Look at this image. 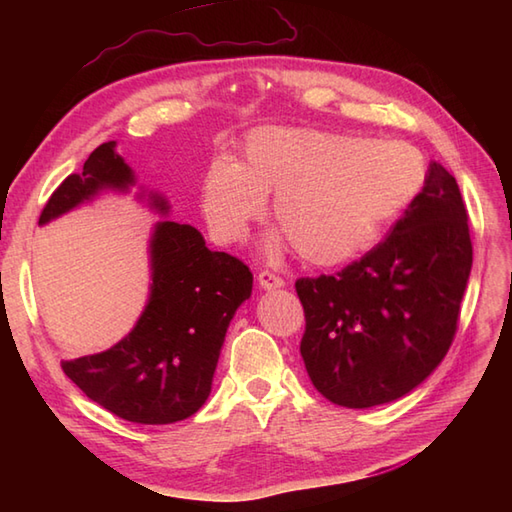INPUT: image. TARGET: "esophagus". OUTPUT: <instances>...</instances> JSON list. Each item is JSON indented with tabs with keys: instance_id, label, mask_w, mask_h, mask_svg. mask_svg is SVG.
I'll return each mask as SVG.
<instances>
[{
	"instance_id": "1",
	"label": "esophagus",
	"mask_w": 512,
	"mask_h": 512,
	"mask_svg": "<svg viewBox=\"0 0 512 512\" xmlns=\"http://www.w3.org/2000/svg\"><path fill=\"white\" fill-rule=\"evenodd\" d=\"M257 284H259V288H264V290H275V288L286 286V281L281 279L279 275L270 273V270H262V273L257 275Z\"/></svg>"
}]
</instances>
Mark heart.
Segmentation results:
<instances>
[{
  "label": "heart",
  "instance_id": "obj_1",
  "mask_svg": "<svg viewBox=\"0 0 512 512\" xmlns=\"http://www.w3.org/2000/svg\"><path fill=\"white\" fill-rule=\"evenodd\" d=\"M424 160L400 140H365L312 127H259L237 162L217 158L202 182V211L224 244L239 242L273 193L281 231L312 266H339L367 253L416 200Z\"/></svg>",
  "mask_w": 512,
  "mask_h": 512
}]
</instances>
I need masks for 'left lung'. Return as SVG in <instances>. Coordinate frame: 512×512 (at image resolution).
<instances>
[{"mask_svg": "<svg viewBox=\"0 0 512 512\" xmlns=\"http://www.w3.org/2000/svg\"><path fill=\"white\" fill-rule=\"evenodd\" d=\"M466 217L458 182L431 162L383 242L341 273L297 279L303 363L334 405L398 400L447 356L473 264Z\"/></svg>", "mask_w": 512, "mask_h": 512, "instance_id": "left-lung-1", "label": "left lung"}]
</instances>
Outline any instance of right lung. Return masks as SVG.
I'll use <instances>...</instances> for the list:
<instances>
[{
  "mask_svg": "<svg viewBox=\"0 0 512 512\" xmlns=\"http://www.w3.org/2000/svg\"><path fill=\"white\" fill-rule=\"evenodd\" d=\"M114 147V140L96 147L83 171L59 184L39 224L101 191L134 187V171ZM147 200L167 215L162 195L149 193ZM149 262V301L134 330L110 350L63 361L61 367L85 396L114 416L171 424L193 416L209 398L228 323L253 292V273L237 257L206 248L198 228L171 220L154 226Z\"/></svg>",
  "mask_w": 512,
  "mask_h": 512,
  "instance_id": "1",
  "label": "right lung"
}]
</instances>
